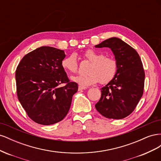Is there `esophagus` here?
<instances>
[{
  "mask_svg": "<svg viewBox=\"0 0 161 161\" xmlns=\"http://www.w3.org/2000/svg\"><path fill=\"white\" fill-rule=\"evenodd\" d=\"M86 89V87H85V86H80V85L79 86V91L84 90V89Z\"/></svg>",
  "mask_w": 161,
  "mask_h": 161,
  "instance_id": "esophagus-1",
  "label": "esophagus"
}]
</instances>
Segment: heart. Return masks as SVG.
Masks as SVG:
<instances>
[{"mask_svg":"<svg viewBox=\"0 0 161 161\" xmlns=\"http://www.w3.org/2000/svg\"><path fill=\"white\" fill-rule=\"evenodd\" d=\"M84 56L91 62L88 75L72 76L71 80L82 86H88L96 84L99 81L101 84L108 83L114 79L118 70V64L114 58L105 56L103 53L94 50H86ZM62 66L64 70L70 73H76L79 68L75 53L65 57L62 60Z\"/></svg>","mask_w":161,"mask_h":161,"instance_id":"heart-1","label":"heart"}]
</instances>
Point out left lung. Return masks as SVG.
I'll return each mask as SVG.
<instances>
[{
    "label": "left lung",
    "mask_w": 161,
    "mask_h": 161,
    "mask_svg": "<svg viewBox=\"0 0 161 161\" xmlns=\"http://www.w3.org/2000/svg\"><path fill=\"white\" fill-rule=\"evenodd\" d=\"M95 47H109L118 64L116 75L101 89V97L95 108L109 119L129 115L143 95L145 74L140 57L133 47L118 37H111Z\"/></svg>",
    "instance_id": "left-lung-1"
}]
</instances>
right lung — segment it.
Returning a JSON list of instances; mask_svg holds the SVG:
<instances>
[{"label": "right lung", "instance_id": "right-lung-1", "mask_svg": "<svg viewBox=\"0 0 161 161\" xmlns=\"http://www.w3.org/2000/svg\"><path fill=\"white\" fill-rule=\"evenodd\" d=\"M64 50L42 46L24 56L15 73L17 93L28 116L42 125H52L69 112L78 85L70 82L62 66ZM64 83L65 85L60 87Z\"/></svg>", "mask_w": 161, "mask_h": 161}]
</instances>
